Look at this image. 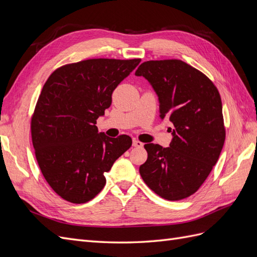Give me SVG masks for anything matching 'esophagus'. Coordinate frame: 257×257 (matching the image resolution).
Returning a JSON list of instances; mask_svg holds the SVG:
<instances>
[{"mask_svg":"<svg viewBox=\"0 0 257 257\" xmlns=\"http://www.w3.org/2000/svg\"><path fill=\"white\" fill-rule=\"evenodd\" d=\"M133 146L136 147V148H143V147H144V144H143L142 142L137 141V139H134V141H133Z\"/></svg>","mask_w":257,"mask_h":257,"instance_id":"1","label":"esophagus"}]
</instances>
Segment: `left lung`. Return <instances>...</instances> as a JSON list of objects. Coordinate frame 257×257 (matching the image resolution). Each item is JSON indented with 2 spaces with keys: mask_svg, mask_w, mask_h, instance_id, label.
Listing matches in <instances>:
<instances>
[{
  "mask_svg": "<svg viewBox=\"0 0 257 257\" xmlns=\"http://www.w3.org/2000/svg\"><path fill=\"white\" fill-rule=\"evenodd\" d=\"M135 75L151 83L160 116L174 125L169 147L145 145L148 159L139 173L162 198L189 197L211 173L225 142L220 93L204 73L181 60L147 61Z\"/></svg>",
  "mask_w": 257,
  "mask_h": 257,
  "instance_id": "1",
  "label": "left lung"
}]
</instances>
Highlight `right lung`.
<instances>
[{"mask_svg": "<svg viewBox=\"0 0 257 257\" xmlns=\"http://www.w3.org/2000/svg\"><path fill=\"white\" fill-rule=\"evenodd\" d=\"M141 59H89L57 68L45 82L31 118L41 172L60 197L73 204L94 198L105 173L130 149L132 138L98 134L96 120L111 105L118 84Z\"/></svg>", "mask_w": 257, "mask_h": 257, "instance_id": "add662e5", "label": "right lung"}]
</instances>
